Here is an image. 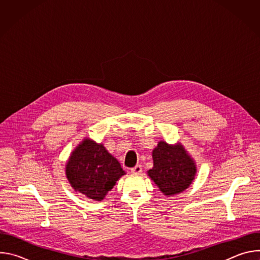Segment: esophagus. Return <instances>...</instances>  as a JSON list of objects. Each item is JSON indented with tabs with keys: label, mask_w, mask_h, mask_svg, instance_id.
<instances>
[{
	"label": "esophagus",
	"mask_w": 260,
	"mask_h": 260,
	"mask_svg": "<svg viewBox=\"0 0 260 260\" xmlns=\"http://www.w3.org/2000/svg\"><path fill=\"white\" fill-rule=\"evenodd\" d=\"M131 172H132L133 174H141V173H142V167H141L140 165H137L136 167H134V168L131 170Z\"/></svg>",
	"instance_id": "1"
}]
</instances>
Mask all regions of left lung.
Returning <instances> with one entry per match:
<instances>
[{
    "label": "left lung",
    "instance_id": "8db88e82",
    "mask_svg": "<svg viewBox=\"0 0 260 260\" xmlns=\"http://www.w3.org/2000/svg\"><path fill=\"white\" fill-rule=\"evenodd\" d=\"M152 159L153 168L147 175L166 197L181 193L192 184L197 164L181 142L159 141L152 151Z\"/></svg>",
    "mask_w": 260,
    "mask_h": 260
}]
</instances>
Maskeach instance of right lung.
I'll use <instances>...</instances> for the list:
<instances>
[{
    "instance_id": "obj_1",
    "label": "right lung",
    "mask_w": 260,
    "mask_h": 260,
    "mask_svg": "<svg viewBox=\"0 0 260 260\" xmlns=\"http://www.w3.org/2000/svg\"><path fill=\"white\" fill-rule=\"evenodd\" d=\"M125 175L119 161L104 144L84 138L71 152L66 164V177L71 187L86 198L101 202Z\"/></svg>"
}]
</instances>
